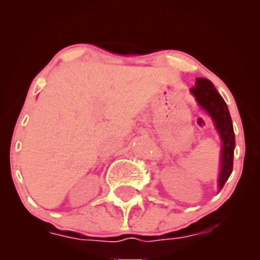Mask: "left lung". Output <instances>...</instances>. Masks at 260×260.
<instances>
[{"instance_id":"left-lung-1","label":"left lung","mask_w":260,"mask_h":260,"mask_svg":"<svg viewBox=\"0 0 260 260\" xmlns=\"http://www.w3.org/2000/svg\"><path fill=\"white\" fill-rule=\"evenodd\" d=\"M190 92L194 95L199 106L211 116L217 132L220 133V138L222 140L221 171L219 176V189H222L234 168L235 133L231 116L222 96L209 79L197 78L196 85L190 88Z\"/></svg>"}]
</instances>
